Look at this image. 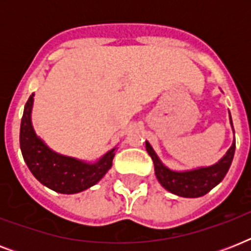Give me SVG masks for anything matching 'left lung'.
<instances>
[{"label": "left lung", "mask_w": 251, "mask_h": 251, "mask_svg": "<svg viewBox=\"0 0 251 251\" xmlns=\"http://www.w3.org/2000/svg\"><path fill=\"white\" fill-rule=\"evenodd\" d=\"M230 124H232V118H230ZM146 149L152 159L153 165H155V175L157 177V181L161 183V186L179 197L198 198L207 194L226 177V172L233 160L236 143L233 142V145L230 146V149L226 151L222 160L216 164L187 172L171 171L165 165L161 164V161L159 160V157L149 142H146Z\"/></svg>", "instance_id": "left-lung-1"}]
</instances>
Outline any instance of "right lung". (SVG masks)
I'll list each match as a JSON object with an SVG mask.
<instances>
[{
	"mask_svg": "<svg viewBox=\"0 0 251 251\" xmlns=\"http://www.w3.org/2000/svg\"><path fill=\"white\" fill-rule=\"evenodd\" d=\"M32 104L33 94L25 102L19 135L22 155L31 173L43 185L62 194H75L94 186L112 167L114 149L95 164L53 152L33 131L31 124Z\"/></svg>",
	"mask_w": 251,
	"mask_h": 251,
	"instance_id": "right-lung-1",
	"label": "right lung"
}]
</instances>
